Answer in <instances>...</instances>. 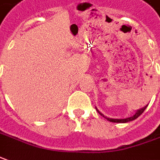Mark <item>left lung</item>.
<instances>
[{
    "instance_id": "left-lung-1",
    "label": "left lung",
    "mask_w": 160,
    "mask_h": 160,
    "mask_svg": "<svg viewBox=\"0 0 160 160\" xmlns=\"http://www.w3.org/2000/svg\"><path fill=\"white\" fill-rule=\"evenodd\" d=\"M147 106H148V104H147L146 106H144V107L142 108H140V109H138V110L136 111V113H135V114L133 115V116H132V117H127V118H124V119H116V118H109V117H107L106 116H104L103 114H102V113H101V112L99 111L98 109H97V108L95 107V108H96V110H97V112H98L99 114H100L101 116H102L104 118H106L108 121L112 122H120V123H124V122H128L133 121V120H135V119H137L138 117H139L140 115H142V114H143V112L145 110V108H147Z\"/></svg>"
}]
</instances>
